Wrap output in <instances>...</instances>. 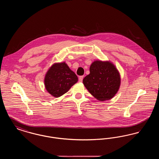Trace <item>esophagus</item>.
<instances>
[{
    "label": "esophagus",
    "mask_w": 159,
    "mask_h": 159,
    "mask_svg": "<svg viewBox=\"0 0 159 159\" xmlns=\"http://www.w3.org/2000/svg\"><path fill=\"white\" fill-rule=\"evenodd\" d=\"M83 77H84V76H79V81L80 82H82Z\"/></svg>",
    "instance_id": "obj_1"
}]
</instances>
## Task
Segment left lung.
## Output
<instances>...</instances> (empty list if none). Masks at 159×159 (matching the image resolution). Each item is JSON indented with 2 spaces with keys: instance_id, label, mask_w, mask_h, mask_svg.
Segmentation results:
<instances>
[{
  "instance_id": "1",
  "label": "left lung",
  "mask_w": 159,
  "mask_h": 159,
  "mask_svg": "<svg viewBox=\"0 0 159 159\" xmlns=\"http://www.w3.org/2000/svg\"><path fill=\"white\" fill-rule=\"evenodd\" d=\"M83 83L95 98L106 101L112 98L117 92L120 77L113 64L96 61L91 64L90 74L83 79Z\"/></svg>"
}]
</instances>
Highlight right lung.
Instances as JSON below:
<instances>
[{"instance_id":"add662e5","label":"right lung","mask_w":159,"mask_h":159,"mask_svg":"<svg viewBox=\"0 0 159 159\" xmlns=\"http://www.w3.org/2000/svg\"><path fill=\"white\" fill-rule=\"evenodd\" d=\"M77 81V76L65 62L57 63L47 72L45 85L50 94L58 98L68 92Z\"/></svg>"}]
</instances>
